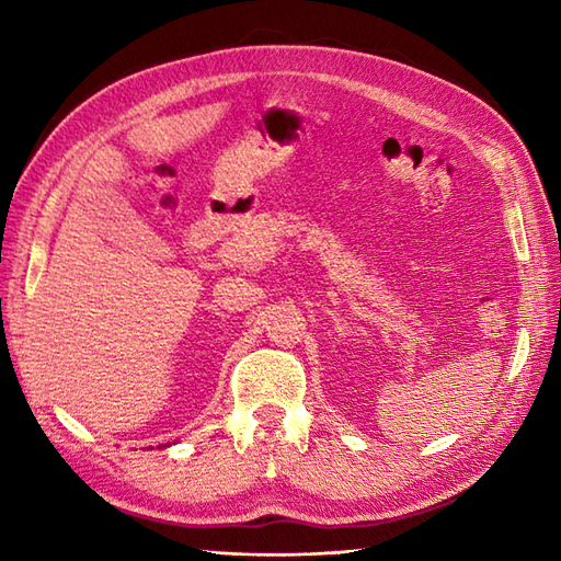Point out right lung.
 I'll return each mask as SVG.
<instances>
[{
    "label": "right lung",
    "instance_id": "add662e5",
    "mask_svg": "<svg viewBox=\"0 0 561 561\" xmlns=\"http://www.w3.org/2000/svg\"><path fill=\"white\" fill-rule=\"evenodd\" d=\"M169 446H171V444H169Z\"/></svg>",
    "mask_w": 561,
    "mask_h": 561
}]
</instances>
